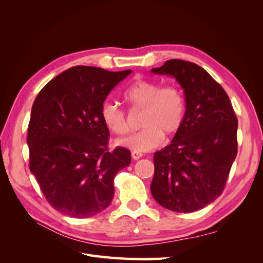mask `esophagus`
<instances>
[{"mask_svg": "<svg viewBox=\"0 0 263 263\" xmlns=\"http://www.w3.org/2000/svg\"><path fill=\"white\" fill-rule=\"evenodd\" d=\"M141 157H142V154L138 153V151H133L132 153V158L134 160H138V159H140Z\"/></svg>", "mask_w": 263, "mask_h": 263, "instance_id": "esophagus-1", "label": "esophagus"}]
</instances>
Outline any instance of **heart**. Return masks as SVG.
Returning <instances> with one entry per match:
<instances>
[{
  "mask_svg": "<svg viewBox=\"0 0 263 263\" xmlns=\"http://www.w3.org/2000/svg\"><path fill=\"white\" fill-rule=\"evenodd\" d=\"M124 98L134 108L142 109L139 124L144 128L117 140L116 144L121 147L138 153L150 151L162 144L164 135H176L184 122L185 99L174 85L161 86L156 81L138 80L124 92ZM101 119L113 134L122 136L129 132L124 110L114 102L107 101L102 105Z\"/></svg>",
  "mask_w": 263,
  "mask_h": 263,
  "instance_id": "1",
  "label": "heart"
}]
</instances>
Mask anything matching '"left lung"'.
<instances>
[{
    "label": "left lung",
    "instance_id": "left-lung-1",
    "mask_svg": "<svg viewBox=\"0 0 263 263\" xmlns=\"http://www.w3.org/2000/svg\"><path fill=\"white\" fill-rule=\"evenodd\" d=\"M151 72L176 79L186 105L171 144L154 155L151 194L166 210L195 212L224 190L237 156V117L225 90L195 63L171 59Z\"/></svg>",
    "mask_w": 263,
    "mask_h": 263
}]
</instances>
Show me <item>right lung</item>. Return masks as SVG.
Here are the masks:
<instances>
[{
  "mask_svg": "<svg viewBox=\"0 0 263 263\" xmlns=\"http://www.w3.org/2000/svg\"><path fill=\"white\" fill-rule=\"evenodd\" d=\"M132 70L70 68L47 83L31 107L29 170L58 212L86 218L104 211L114 178L130 164V151L107 150L109 132L101 119L107 95Z\"/></svg>",
  "mask_w": 263,
  "mask_h": 263,
  "instance_id": "right-lung-1",
  "label": "right lung"
}]
</instances>
